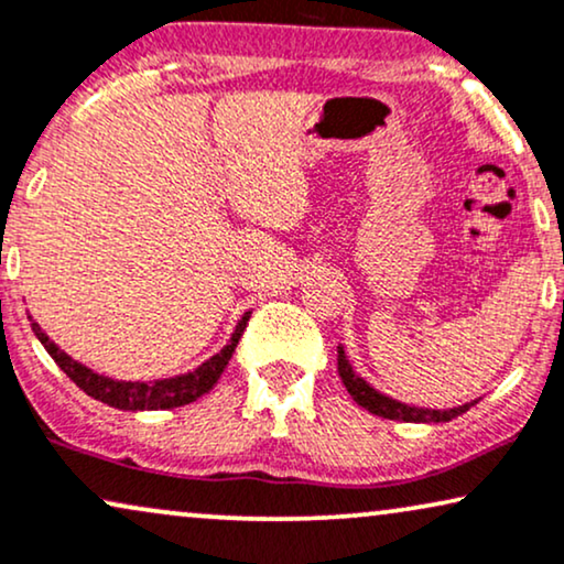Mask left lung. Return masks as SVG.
I'll return each instance as SVG.
<instances>
[{
	"label": "left lung",
	"mask_w": 564,
	"mask_h": 564,
	"mask_svg": "<svg viewBox=\"0 0 564 564\" xmlns=\"http://www.w3.org/2000/svg\"><path fill=\"white\" fill-rule=\"evenodd\" d=\"M338 375L340 380H344L348 393H351V398L361 405V409L375 413V416L395 419V422H413V424L451 422V419L466 413L476 403V401L463 403V405H455V409H424V405H411V403L398 401L393 395H384L382 390H377L375 384H369L365 377L351 367L344 344H338Z\"/></svg>",
	"instance_id": "1"
}]
</instances>
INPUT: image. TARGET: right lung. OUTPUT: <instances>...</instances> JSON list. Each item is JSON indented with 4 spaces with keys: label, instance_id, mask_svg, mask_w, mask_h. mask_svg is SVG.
<instances>
[{
    "label": "right lung",
    "instance_id": "1",
    "mask_svg": "<svg viewBox=\"0 0 564 564\" xmlns=\"http://www.w3.org/2000/svg\"><path fill=\"white\" fill-rule=\"evenodd\" d=\"M249 315H252V312H245V315H241L237 327H234L229 344L220 348L218 354H213L208 361H203V365L192 369V372L163 377V380H148V382L113 380V377L93 372L90 367H85L80 361H75L69 354H64L62 348L44 333V327L35 323L31 315H28V319H31L35 338L44 344L48 356H52L56 365H59L62 372L67 375L69 380L83 390V393H88L90 398H96V401H101L106 405H113V409L119 411H166V409H176V405H187L192 401H197V398H203L213 384L218 382V377L224 375L226 365H229L231 354L237 351V344L241 333H245Z\"/></svg>",
    "mask_w": 564,
    "mask_h": 564
}]
</instances>
